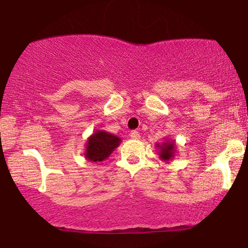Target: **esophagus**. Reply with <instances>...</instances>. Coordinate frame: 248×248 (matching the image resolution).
<instances>
[{
  "instance_id": "34e87169",
  "label": "esophagus",
  "mask_w": 248,
  "mask_h": 248,
  "mask_svg": "<svg viewBox=\"0 0 248 248\" xmlns=\"http://www.w3.org/2000/svg\"><path fill=\"white\" fill-rule=\"evenodd\" d=\"M129 136L131 137V139L139 140L140 137V134L139 131H137V130H131V131H130V134H129Z\"/></svg>"
}]
</instances>
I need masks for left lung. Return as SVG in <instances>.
I'll return each instance as SVG.
<instances>
[{
    "label": "left lung",
    "mask_w": 248,
    "mask_h": 248,
    "mask_svg": "<svg viewBox=\"0 0 248 248\" xmlns=\"http://www.w3.org/2000/svg\"><path fill=\"white\" fill-rule=\"evenodd\" d=\"M159 146V145H158ZM160 156L164 160H169L174 155V143H165L160 146Z\"/></svg>",
    "instance_id": "left-lung-1"
}]
</instances>
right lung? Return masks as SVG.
Listing matches in <instances>:
<instances>
[{
	"mask_svg": "<svg viewBox=\"0 0 248 248\" xmlns=\"http://www.w3.org/2000/svg\"><path fill=\"white\" fill-rule=\"evenodd\" d=\"M121 140L114 135L98 130L88 140L86 156L90 161H103L119 145Z\"/></svg>",
	"mask_w": 248,
	"mask_h": 248,
	"instance_id": "right-lung-1",
	"label": "right lung"
}]
</instances>
